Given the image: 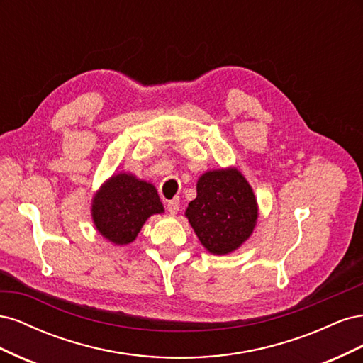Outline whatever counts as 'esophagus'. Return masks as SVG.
<instances>
[{
	"label": "esophagus",
	"mask_w": 363,
	"mask_h": 363,
	"mask_svg": "<svg viewBox=\"0 0 363 363\" xmlns=\"http://www.w3.org/2000/svg\"><path fill=\"white\" fill-rule=\"evenodd\" d=\"M179 207H180V201H179L177 199H174V200L168 201V204H167V208H168V212H169L171 215L177 213V212H179Z\"/></svg>",
	"instance_id": "1"
}]
</instances>
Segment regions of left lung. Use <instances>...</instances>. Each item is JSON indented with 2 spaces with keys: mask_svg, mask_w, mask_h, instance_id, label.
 Here are the masks:
<instances>
[{
  "mask_svg": "<svg viewBox=\"0 0 363 363\" xmlns=\"http://www.w3.org/2000/svg\"><path fill=\"white\" fill-rule=\"evenodd\" d=\"M257 201L250 183L236 168L204 172L196 199L186 218L203 247L216 256L228 255L251 236L257 221Z\"/></svg>",
  "mask_w": 363,
  "mask_h": 363,
  "instance_id": "8db88e82",
  "label": "left lung"
}]
</instances>
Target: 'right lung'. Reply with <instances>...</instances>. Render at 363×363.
<instances>
[{
    "label": "right lung",
    "instance_id": "add662e5",
    "mask_svg": "<svg viewBox=\"0 0 363 363\" xmlns=\"http://www.w3.org/2000/svg\"><path fill=\"white\" fill-rule=\"evenodd\" d=\"M162 212L155 186L133 174L112 175L92 199V221L100 235L115 245L133 242L147 219Z\"/></svg>",
    "mask_w": 363,
    "mask_h": 363
}]
</instances>
